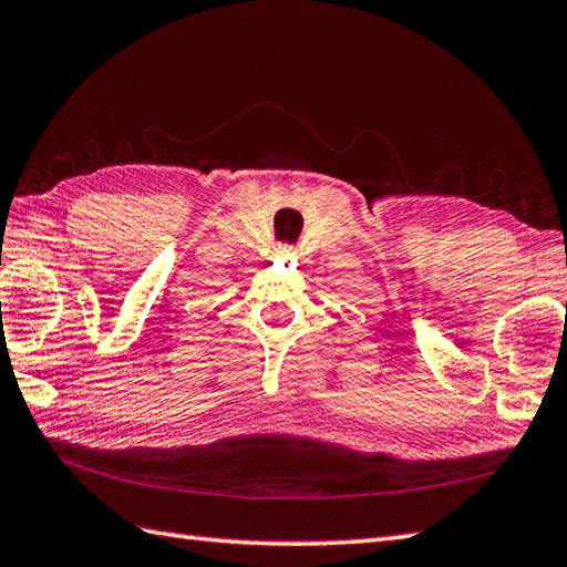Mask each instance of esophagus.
<instances>
[{
	"mask_svg": "<svg viewBox=\"0 0 567 567\" xmlns=\"http://www.w3.org/2000/svg\"><path fill=\"white\" fill-rule=\"evenodd\" d=\"M292 252V246H280L277 248V255H280V258H287V255Z\"/></svg>",
	"mask_w": 567,
	"mask_h": 567,
	"instance_id": "34e87169",
	"label": "esophagus"
}]
</instances>
